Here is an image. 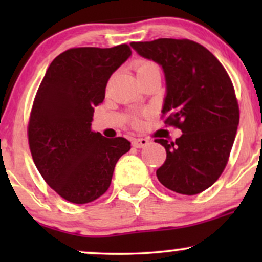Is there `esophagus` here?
Returning a JSON list of instances; mask_svg holds the SVG:
<instances>
[{
    "label": "esophagus",
    "instance_id": "1",
    "mask_svg": "<svg viewBox=\"0 0 262 262\" xmlns=\"http://www.w3.org/2000/svg\"><path fill=\"white\" fill-rule=\"evenodd\" d=\"M149 144V140L148 139H144V138H137V139H133L132 140V145L134 146V148H144V146H146Z\"/></svg>",
    "mask_w": 262,
    "mask_h": 262
}]
</instances>
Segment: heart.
<instances>
[{"instance_id":"1","label":"heart","mask_w":262,"mask_h":262,"mask_svg":"<svg viewBox=\"0 0 262 262\" xmlns=\"http://www.w3.org/2000/svg\"><path fill=\"white\" fill-rule=\"evenodd\" d=\"M134 69L135 71H137V75L139 76V75H143L145 73H149V71H152V70H160L159 69V66L155 64V62L150 61V60H145V59H139L137 60V61L134 62ZM138 119H135L134 121V124H138Z\"/></svg>"}]
</instances>
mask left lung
<instances>
[{
    "label": "left lung",
    "mask_w": 262,
    "mask_h": 262,
    "mask_svg": "<svg viewBox=\"0 0 262 262\" xmlns=\"http://www.w3.org/2000/svg\"><path fill=\"white\" fill-rule=\"evenodd\" d=\"M130 45L162 66L167 89L162 118L182 130L175 141L155 139L166 150L156 176L176 193H201L224 171L236 135L239 104L229 75L208 49L189 39Z\"/></svg>",
    "instance_id": "obj_1"
}]
</instances>
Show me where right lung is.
Wrapping results in <instances>:
<instances>
[{
  "mask_svg": "<svg viewBox=\"0 0 262 262\" xmlns=\"http://www.w3.org/2000/svg\"><path fill=\"white\" fill-rule=\"evenodd\" d=\"M132 55L127 44L71 48L48 68L31 111L28 143L45 182L75 204L97 200L130 143L91 129L93 107L104 100L111 75Z\"/></svg>",
  "mask_w": 262,
  "mask_h": 262,
  "instance_id": "1",
  "label": "right lung"
}]
</instances>
